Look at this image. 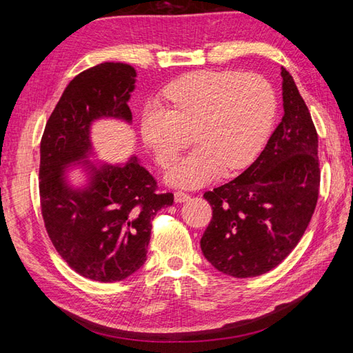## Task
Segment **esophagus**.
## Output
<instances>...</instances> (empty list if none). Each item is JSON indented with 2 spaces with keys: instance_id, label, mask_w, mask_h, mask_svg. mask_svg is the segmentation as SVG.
<instances>
[{
  "instance_id": "34e87169",
  "label": "esophagus",
  "mask_w": 353,
  "mask_h": 353,
  "mask_svg": "<svg viewBox=\"0 0 353 353\" xmlns=\"http://www.w3.org/2000/svg\"><path fill=\"white\" fill-rule=\"evenodd\" d=\"M190 199H191L190 194H185L182 191L174 192V201H176V203H185V201H188Z\"/></svg>"
}]
</instances>
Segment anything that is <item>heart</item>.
Listing matches in <instances>:
<instances>
[{
	"label": "heart",
	"mask_w": 353,
	"mask_h": 353,
	"mask_svg": "<svg viewBox=\"0 0 353 353\" xmlns=\"http://www.w3.org/2000/svg\"><path fill=\"white\" fill-rule=\"evenodd\" d=\"M162 97L168 104L147 103L139 132L156 162L168 168L192 139L197 147L168 172L179 188H199L226 168L253 162L264 145L276 115V94L259 74L196 71L171 81Z\"/></svg>",
	"instance_id": "b5f03b06"
}]
</instances>
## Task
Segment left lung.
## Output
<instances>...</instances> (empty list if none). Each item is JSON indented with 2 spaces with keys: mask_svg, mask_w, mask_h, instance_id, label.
<instances>
[{
  "mask_svg": "<svg viewBox=\"0 0 353 353\" xmlns=\"http://www.w3.org/2000/svg\"><path fill=\"white\" fill-rule=\"evenodd\" d=\"M283 117L243 174L205 192L212 220L201 236L219 272L253 277L277 267L301 241L319 199V138L291 74L282 68Z\"/></svg>",
  "mask_w": 353,
  "mask_h": 353,
  "instance_id": "1",
  "label": "left lung"
}]
</instances>
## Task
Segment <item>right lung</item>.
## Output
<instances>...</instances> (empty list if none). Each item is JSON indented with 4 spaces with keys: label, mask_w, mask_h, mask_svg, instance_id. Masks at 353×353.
Wrapping results in <instances>:
<instances>
[{
    "label": "right lung",
    "mask_w": 353,
    "mask_h": 353,
    "mask_svg": "<svg viewBox=\"0 0 353 353\" xmlns=\"http://www.w3.org/2000/svg\"><path fill=\"white\" fill-rule=\"evenodd\" d=\"M132 65L104 62L80 72L65 88L41 141L39 192L45 228L57 253L91 281L118 282L144 265L152 220L172 205L171 192L130 156L124 163L95 159L91 133L100 119L132 124ZM79 169L85 182L69 181Z\"/></svg>",
    "instance_id": "1"
}]
</instances>
